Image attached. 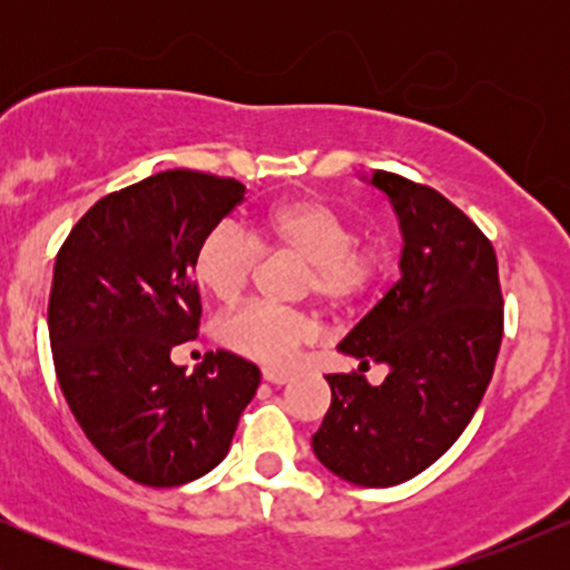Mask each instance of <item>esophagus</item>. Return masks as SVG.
<instances>
[{
    "label": "esophagus",
    "mask_w": 570,
    "mask_h": 570,
    "mask_svg": "<svg viewBox=\"0 0 570 570\" xmlns=\"http://www.w3.org/2000/svg\"><path fill=\"white\" fill-rule=\"evenodd\" d=\"M263 377H265L267 383H273V385H284V383L292 381L289 372H278V370H265Z\"/></svg>",
    "instance_id": "obj_1"
}]
</instances>
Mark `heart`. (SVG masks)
<instances>
[{"label":"heart","instance_id":"1","mask_svg":"<svg viewBox=\"0 0 570 570\" xmlns=\"http://www.w3.org/2000/svg\"><path fill=\"white\" fill-rule=\"evenodd\" d=\"M252 233L225 219L206 233L195 252V278L219 303L238 299L263 259V243L273 254L305 259L307 292L330 305H345L377 284L389 267V252L377 240H358L356 225L322 200H284L267 208ZM311 316L271 303H248L219 322V340L240 356L284 367L294 351L316 337Z\"/></svg>","mask_w":570,"mask_h":570}]
</instances>
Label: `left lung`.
<instances>
[{
	"label": "left lung",
	"mask_w": 570,
	"mask_h": 570,
	"mask_svg": "<svg viewBox=\"0 0 570 570\" xmlns=\"http://www.w3.org/2000/svg\"><path fill=\"white\" fill-rule=\"evenodd\" d=\"M394 206L402 233L399 281L337 351L389 370L326 375L332 404L313 453L362 488L407 482L450 450L480 407L503 335L499 263L461 208L391 171L364 176Z\"/></svg>",
	"instance_id": "obj_1"
}]
</instances>
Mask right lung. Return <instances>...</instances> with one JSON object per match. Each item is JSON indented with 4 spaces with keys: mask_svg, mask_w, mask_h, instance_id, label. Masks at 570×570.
Here are the masks:
<instances>
[{
    "mask_svg": "<svg viewBox=\"0 0 570 570\" xmlns=\"http://www.w3.org/2000/svg\"><path fill=\"white\" fill-rule=\"evenodd\" d=\"M244 189L185 168L147 176L98 200L56 257L48 330L58 385L98 453L139 485L212 472L257 394V364L235 353H208L193 375L171 362L200 318L195 252Z\"/></svg>",
    "mask_w": 570,
    "mask_h": 570,
    "instance_id": "right-lung-1",
    "label": "right lung"
}]
</instances>
